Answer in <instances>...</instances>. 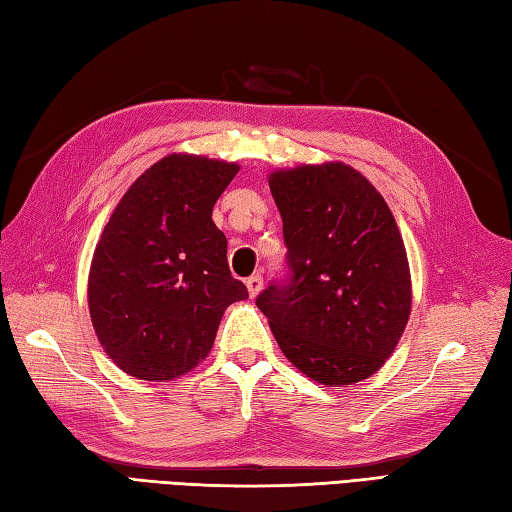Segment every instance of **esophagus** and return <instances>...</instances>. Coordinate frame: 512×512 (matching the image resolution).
Returning a JSON list of instances; mask_svg holds the SVG:
<instances>
[{
	"label": "esophagus",
	"instance_id": "obj_1",
	"mask_svg": "<svg viewBox=\"0 0 512 512\" xmlns=\"http://www.w3.org/2000/svg\"><path fill=\"white\" fill-rule=\"evenodd\" d=\"M245 285H247V291H249V296H258V291L263 289V276H258V274H254V276H249L247 280H245Z\"/></svg>",
	"mask_w": 512,
	"mask_h": 512
}]
</instances>
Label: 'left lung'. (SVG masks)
Here are the masks:
<instances>
[{"instance_id":"8db88e82","label":"left lung","mask_w":512,"mask_h":512,"mask_svg":"<svg viewBox=\"0 0 512 512\" xmlns=\"http://www.w3.org/2000/svg\"><path fill=\"white\" fill-rule=\"evenodd\" d=\"M287 274L256 298L289 362L320 384L369 378L411 314V274L380 192L344 163L269 176Z\"/></svg>"}]
</instances>
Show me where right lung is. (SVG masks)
Masks as SVG:
<instances>
[{
  "instance_id": "obj_1",
  "label": "right lung",
  "mask_w": 512,
  "mask_h": 512,
  "mask_svg": "<svg viewBox=\"0 0 512 512\" xmlns=\"http://www.w3.org/2000/svg\"><path fill=\"white\" fill-rule=\"evenodd\" d=\"M236 163L172 154L123 194L92 256L90 318L119 369L172 380L210 353L223 311L247 287L212 221Z\"/></svg>"
}]
</instances>
